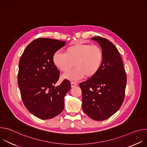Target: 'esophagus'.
Masks as SVG:
<instances>
[{"label":"esophagus","instance_id":"1","mask_svg":"<svg viewBox=\"0 0 147 147\" xmlns=\"http://www.w3.org/2000/svg\"><path fill=\"white\" fill-rule=\"evenodd\" d=\"M77 86V84L76 82H73V81H71V87L73 88V87H74L76 86Z\"/></svg>","mask_w":147,"mask_h":147}]
</instances>
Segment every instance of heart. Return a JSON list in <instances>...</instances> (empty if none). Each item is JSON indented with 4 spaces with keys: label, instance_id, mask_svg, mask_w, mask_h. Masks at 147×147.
Masks as SVG:
<instances>
[{
    "label": "heart",
    "instance_id": "heart-1",
    "mask_svg": "<svg viewBox=\"0 0 147 147\" xmlns=\"http://www.w3.org/2000/svg\"><path fill=\"white\" fill-rule=\"evenodd\" d=\"M103 59V51L99 46L81 42L69 47L65 53L56 51L52 57L55 66L63 72L70 71L74 65L73 70L63 75V78L71 81L95 76L102 65Z\"/></svg>",
    "mask_w": 147,
    "mask_h": 147
}]
</instances>
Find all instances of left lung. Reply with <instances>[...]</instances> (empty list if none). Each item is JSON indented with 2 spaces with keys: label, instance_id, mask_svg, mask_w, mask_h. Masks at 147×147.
<instances>
[{
  "label": "left lung",
  "instance_id": "1",
  "mask_svg": "<svg viewBox=\"0 0 147 147\" xmlns=\"http://www.w3.org/2000/svg\"><path fill=\"white\" fill-rule=\"evenodd\" d=\"M91 39L99 44L103 59L96 74L80 84L82 107L90 117L102 121L110 117L121 107L125 96L127 76L120 53L111 42L100 36Z\"/></svg>",
  "mask_w": 147,
  "mask_h": 147
}]
</instances>
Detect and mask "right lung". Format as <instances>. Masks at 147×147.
<instances>
[{
	"label": "right lung",
	"instance_id": "add662e5",
	"mask_svg": "<svg viewBox=\"0 0 147 147\" xmlns=\"http://www.w3.org/2000/svg\"><path fill=\"white\" fill-rule=\"evenodd\" d=\"M65 41L40 38L25 49L18 64V86L28 111L41 119H50L64 109V98L71 89L65 79L55 87L60 72L53 63V55Z\"/></svg>",
	"mask_w": 147,
	"mask_h": 147
}]
</instances>
